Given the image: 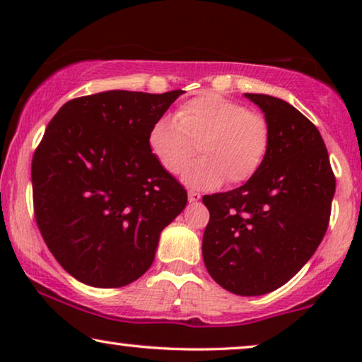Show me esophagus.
<instances>
[{
    "label": "esophagus",
    "mask_w": 362,
    "mask_h": 362,
    "mask_svg": "<svg viewBox=\"0 0 362 362\" xmlns=\"http://www.w3.org/2000/svg\"><path fill=\"white\" fill-rule=\"evenodd\" d=\"M187 199H189V202L194 204V202L201 199V194H199V192H196V191H189V192H187Z\"/></svg>",
    "instance_id": "esophagus-1"
}]
</instances>
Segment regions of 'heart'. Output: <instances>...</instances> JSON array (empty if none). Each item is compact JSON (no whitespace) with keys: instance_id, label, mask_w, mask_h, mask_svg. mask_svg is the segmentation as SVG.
Listing matches in <instances>:
<instances>
[{"instance_id":"b5f03b06","label":"heart","mask_w":362,"mask_h":362,"mask_svg":"<svg viewBox=\"0 0 362 362\" xmlns=\"http://www.w3.org/2000/svg\"><path fill=\"white\" fill-rule=\"evenodd\" d=\"M197 150L201 158L182 173L185 185L212 189L227 180L240 185L264 166L270 150V127L260 113L239 102L204 93L182 103L176 117H158L148 132L153 158L170 175H177Z\"/></svg>"}]
</instances>
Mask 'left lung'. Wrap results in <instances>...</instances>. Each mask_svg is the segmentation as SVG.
Listing matches in <instances>:
<instances>
[{
	"instance_id": "obj_1",
	"label": "left lung",
	"mask_w": 362,
	"mask_h": 362,
	"mask_svg": "<svg viewBox=\"0 0 362 362\" xmlns=\"http://www.w3.org/2000/svg\"><path fill=\"white\" fill-rule=\"evenodd\" d=\"M245 97L264 112L270 150L244 186L202 197L211 214L202 259L222 288L259 296L285 285L318 249L336 180L323 138L303 113L272 95Z\"/></svg>"
}]
</instances>
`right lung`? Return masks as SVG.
I'll use <instances>...</instances> for the list:
<instances>
[{
  "label": "right lung",
  "instance_id": "obj_1",
  "mask_svg": "<svg viewBox=\"0 0 362 362\" xmlns=\"http://www.w3.org/2000/svg\"><path fill=\"white\" fill-rule=\"evenodd\" d=\"M182 93L107 90L59 108L33 158L36 222L74 279L118 288L150 269L187 192L158 165L148 132Z\"/></svg>",
  "mask_w": 362,
  "mask_h": 362
}]
</instances>
